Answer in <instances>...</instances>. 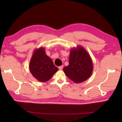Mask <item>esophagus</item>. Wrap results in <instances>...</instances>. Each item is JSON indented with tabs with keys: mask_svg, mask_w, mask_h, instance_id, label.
Returning a JSON list of instances; mask_svg holds the SVG:
<instances>
[{
	"mask_svg": "<svg viewBox=\"0 0 122 122\" xmlns=\"http://www.w3.org/2000/svg\"><path fill=\"white\" fill-rule=\"evenodd\" d=\"M63 68V66H59V70H62Z\"/></svg>",
	"mask_w": 122,
	"mask_h": 122,
	"instance_id": "obj_1",
	"label": "esophagus"
}]
</instances>
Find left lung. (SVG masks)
Segmentation results:
<instances>
[{
    "label": "left lung",
    "instance_id": "1",
    "mask_svg": "<svg viewBox=\"0 0 122 122\" xmlns=\"http://www.w3.org/2000/svg\"><path fill=\"white\" fill-rule=\"evenodd\" d=\"M69 61L63 71L74 83H82L91 76L93 71L92 60L84 47L78 46L73 48L70 51Z\"/></svg>",
    "mask_w": 122,
    "mask_h": 122
}]
</instances>
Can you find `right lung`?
<instances>
[{"mask_svg":"<svg viewBox=\"0 0 122 122\" xmlns=\"http://www.w3.org/2000/svg\"><path fill=\"white\" fill-rule=\"evenodd\" d=\"M29 68L33 76L41 82L48 81L58 71L51 58L46 54L43 47L36 49L33 52Z\"/></svg>","mask_w":122,"mask_h":122,"instance_id":"right-lung-1","label":"right lung"}]
</instances>
